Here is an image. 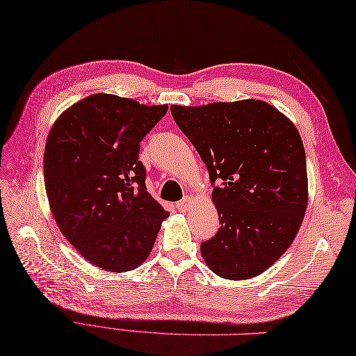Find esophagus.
Segmentation results:
<instances>
[{
    "mask_svg": "<svg viewBox=\"0 0 356 356\" xmlns=\"http://www.w3.org/2000/svg\"><path fill=\"white\" fill-rule=\"evenodd\" d=\"M189 207H191V198L189 197L179 200L178 203H177V209L178 211H187V209H189Z\"/></svg>",
    "mask_w": 356,
    "mask_h": 356,
    "instance_id": "1",
    "label": "esophagus"
}]
</instances>
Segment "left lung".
I'll return each instance as SVG.
<instances>
[{
	"instance_id": "obj_1",
	"label": "left lung",
	"mask_w": 356,
	"mask_h": 356,
	"mask_svg": "<svg viewBox=\"0 0 356 356\" xmlns=\"http://www.w3.org/2000/svg\"><path fill=\"white\" fill-rule=\"evenodd\" d=\"M170 111L213 187L221 226L201 241L204 261L225 279L256 277L291 245L307 209L305 150L296 127L254 99Z\"/></svg>"
}]
</instances>
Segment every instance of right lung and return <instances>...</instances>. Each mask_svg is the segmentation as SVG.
<instances>
[{"label":"right lung","mask_w":356,"mask_h":356,"mask_svg":"<svg viewBox=\"0 0 356 356\" xmlns=\"http://www.w3.org/2000/svg\"><path fill=\"white\" fill-rule=\"evenodd\" d=\"M167 113L133 99L92 95L54 124L44 149V187L66 240L106 271L149 257L169 217L145 187L140 140Z\"/></svg>","instance_id":"add662e5"}]
</instances>
